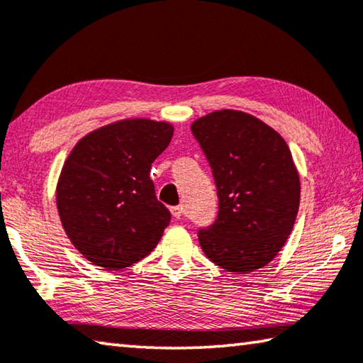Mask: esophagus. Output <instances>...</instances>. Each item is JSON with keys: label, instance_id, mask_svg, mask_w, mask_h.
<instances>
[{"label": "esophagus", "instance_id": "obj_1", "mask_svg": "<svg viewBox=\"0 0 363 363\" xmlns=\"http://www.w3.org/2000/svg\"><path fill=\"white\" fill-rule=\"evenodd\" d=\"M169 211H171V214H173V218L179 219L182 216V213H184V208L182 206H173Z\"/></svg>", "mask_w": 363, "mask_h": 363}]
</instances>
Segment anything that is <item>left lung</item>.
<instances>
[{
  "mask_svg": "<svg viewBox=\"0 0 363 363\" xmlns=\"http://www.w3.org/2000/svg\"><path fill=\"white\" fill-rule=\"evenodd\" d=\"M211 164L219 196L218 219L199 232L216 266L248 274L279 255L298 216L301 182L290 147L262 120L223 108L192 123Z\"/></svg>",
  "mask_w": 363,
  "mask_h": 363,
  "instance_id": "left-lung-1",
  "label": "left lung"
}]
</instances>
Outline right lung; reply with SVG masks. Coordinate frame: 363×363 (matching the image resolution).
Instances as JSON below:
<instances>
[{
	"instance_id": "1",
	"label": "right lung",
	"mask_w": 363,
	"mask_h": 363,
	"mask_svg": "<svg viewBox=\"0 0 363 363\" xmlns=\"http://www.w3.org/2000/svg\"><path fill=\"white\" fill-rule=\"evenodd\" d=\"M173 133L168 121L123 118L73 145L56 205L67 237L89 262L121 270L157 247L171 213L157 200L150 169Z\"/></svg>"
}]
</instances>
